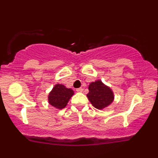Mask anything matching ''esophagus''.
I'll return each instance as SVG.
<instances>
[{
	"instance_id": "esophagus-1",
	"label": "esophagus",
	"mask_w": 158,
	"mask_h": 158,
	"mask_svg": "<svg viewBox=\"0 0 158 158\" xmlns=\"http://www.w3.org/2000/svg\"><path fill=\"white\" fill-rule=\"evenodd\" d=\"M77 91L78 93H81L83 91V89L81 88V87H79V88H77Z\"/></svg>"
}]
</instances>
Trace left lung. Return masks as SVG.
I'll list each match as a JSON object with an SVG mask.
<instances>
[{"instance_id":"left-lung-1","label":"left lung","mask_w":158,"mask_h":158,"mask_svg":"<svg viewBox=\"0 0 158 158\" xmlns=\"http://www.w3.org/2000/svg\"><path fill=\"white\" fill-rule=\"evenodd\" d=\"M89 93L87 97L95 108L103 110L113 102L115 96L110 87L104 84L101 80L91 82L88 87Z\"/></svg>"}]
</instances>
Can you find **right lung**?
I'll return each mask as SVG.
<instances>
[{
  "label": "right lung",
  "instance_id": "1",
  "mask_svg": "<svg viewBox=\"0 0 158 158\" xmlns=\"http://www.w3.org/2000/svg\"><path fill=\"white\" fill-rule=\"evenodd\" d=\"M73 95L74 92L72 89L68 88L64 85L56 84L48 94V104L56 109L62 110L67 106Z\"/></svg>",
  "mask_w": 158,
  "mask_h": 158
}]
</instances>
